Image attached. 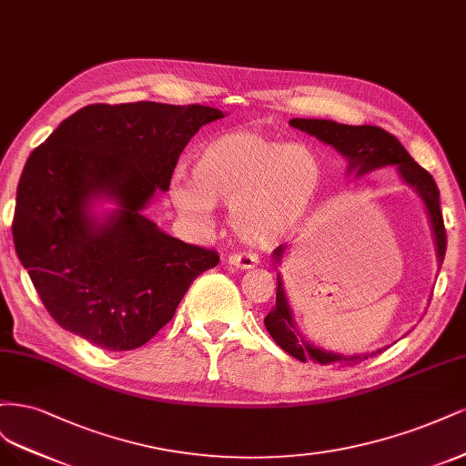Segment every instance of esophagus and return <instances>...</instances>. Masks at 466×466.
Here are the masks:
<instances>
[{"label":"esophagus","mask_w":466,"mask_h":466,"mask_svg":"<svg viewBox=\"0 0 466 466\" xmlns=\"http://www.w3.org/2000/svg\"><path fill=\"white\" fill-rule=\"evenodd\" d=\"M228 263L238 268H253L259 263V258L255 253H232L228 258Z\"/></svg>","instance_id":"34e87169"}]
</instances>
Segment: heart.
I'll return each instance as SVG.
<instances>
[{
  "mask_svg": "<svg viewBox=\"0 0 466 466\" xmlns=\"http://www.w3.org/2000/svg\"><path fill=\"white\" fill-rule=\"evenodd\" d=\"M321 164L309 147L255 131H230L193 155L191 176L176 172L170 198L177 211L205 224L215 203L230 201L234 232L265 246L287 236L318 199Z\"/></svg>",
  "mask_w": 466,
  "mask_h": 466,
  "instance_id": "b5f03b06",
  "label": "heart"
}]
</instances>
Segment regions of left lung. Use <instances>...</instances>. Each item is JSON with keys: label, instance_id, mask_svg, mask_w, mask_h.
Here are the masks:
<instances>
[{"label": "left lung", "instance_id": "obj_1", "mask_svg": "<svg viewBox=\"0 0 466 466\" xmlns=\"http://www.w3.org/2000/svg\"><path fill=\"white\" fill-rule=\"evenodd\" d=\"M290 126L313 135L315 139L331 145L337 153H340L349 160L347 174L356 172V177L381 167H397L400 177L404 179V184L414 187L426 205L433 238H435V249H438V261L440 265L443 263L445 249H447V234H445L443 215L440 208V189L435 186L433 177L420 167V164L414 162V158L407 153V148L400 145V141L395 137V135L387 133L385 129L375 127V126H347V124H337L333 119L294 117L290 119ZM284 249L287 248L279 246L273 251V258L277 263H280ZM277 284H279L277 302L271 313L265 318V327L268 335L273 337V340L284 352H289L290 356L299 360V362L313 360V362L323 364V366L325 364L352 366L358 362H364V360H368L370 356L381 352V350H375L371 354L344 356V354L318 349L315 344L308 342L302 335L298 333L280 275H277Z\"/></svg>", "mask_w": 466, "mask_h": 466}]
</instances>
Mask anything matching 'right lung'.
<instances>
[{"instance_id": "obj_1", "label": "right lung", "mask_w": 466, "mask_h": 466, "mask_svg": "<svg viewBox=\"0 0 466 466\" xmlns=\"http://www.w3.org/2000/svg\"><path fill=\"white\" fill-rule=\"evenodd\" d=\"M211 106L91 104L28 157L17 186L13 242L44 308L66 331L110 352L151 340L218 253L162 232L143 208L168 191L179 155ZM118 208L100 219L93 198Z\"/></svg>"}]
</instances>
